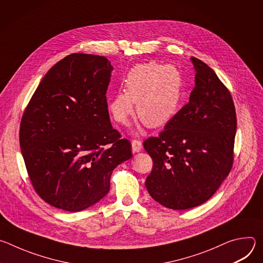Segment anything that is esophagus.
Instances as JSON below:
<instances>
[{
  "label": "esophagus",
  "instance_id": "esophagus-1",
  "mask_svg": "<svg viewBox=\"0 0 263 263\" xmlns=\"http://www.w3.org/2000/svg\"><path fill=\"white\" fill-rule=\"evenodd\" d=\"M142 148V142L138 139H133L132 140V151L135 152H140Z\"/></svg>",
  "mask_w": 263,
  "mask_h": 263
}]
</instances>
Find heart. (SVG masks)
Returning <instances> with one entry per match:
<instances>
[{
  "label": "heart",
  "instance_id": "heart-1",
  "mask_svg": "<svg viewBox=\"0 0 263 263\" xmlns=\"http://www.w3.org/2000/svg\"><path fill=\"white\" fill-rule=\"evenodd\" d=\"M124 90L107 98V108L114 120L126 125L134 111V103L137 116L144 124L159 127L177 114L183 96V78L174 65L138 64L127 73Z\"/></svg>",
  "mask_w": 263,
  "mask_h": 263
}]
</instances>
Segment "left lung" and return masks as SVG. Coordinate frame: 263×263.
Returning a JSON list of instances; mask_svg holds the SVG:
<instances>
[{
	"label": "left lung",
	"instance_id": "obj_1",
	"mask_svg": "<svg viewBox=\"0 0 263 263\" xmlns=\"http://www.w3.org/2000/svg\"><path fill=\"white\" fill-rule=\"evenodd\" d=\"M196 86L190 102L158 136L144 140L153 159L145 186L151 197L174 210L209 200L234 160L236 112L229 89L202 60L192 57Z\"/></svg>",
	"mask_w": 263,
	"mask_h": 263
}]
</instances>
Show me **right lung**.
<instances>
[{
	"label": "right lung",
	"mask_w": 263,
	"mask_h": 263,
	"mask_svg": "<svg viewBox=\"0 0 263 263\" xmlns=\"http://www.w3.org/2000/svg\"><path fill=\"white\" fill-rule=\"evenodd\" d=\"M110 62L73 53L37 86L21 121L20 144L36 194L70 212L84 210L110 190V177L132 157L131 143L110 123L106 92Z\"/></svg>",
	"instance_id": "1"
}]
</instances>
